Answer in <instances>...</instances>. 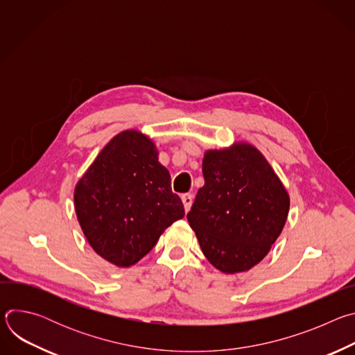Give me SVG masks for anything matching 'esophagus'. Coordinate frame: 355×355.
<instances>
[{
    "instance_id": "1",
    "label": "esophagus",
    "mask_w": 355,
    "mask_h": 355,
    "mask_svg": "<svg viewBox=\"0 0 355 355\" xmlns=\"http://www.w3.org/2000/svg\"><path fill=\"white\" fill-rule=\"evenodd\" d=\"M181 199H182V204H184V208H185V212H188L191 209V205H192V200H193V196L191 193H182L181 195Z\"/></svg>"
}]
</instances>
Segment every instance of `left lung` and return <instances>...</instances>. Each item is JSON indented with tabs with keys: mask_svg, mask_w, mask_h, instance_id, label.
<instances>
[{
	"mask_svg": "<svg viewBox=\"0 0 355 355\" xmlns=\"http://www.w3.org/2000/svg\"><path fill=\"white\" fill-rule=\"evenodd\" d=\"M205 184L187 215L208 261L225 274L259 264L281 234L289 195L261 151L247 141L207 150Z\"/></svg>",
	"mask_w": 355,
	"mask_h": 355,
	"instance_id": "8db88e82",
	"label": "left lung"
}]
</instances>
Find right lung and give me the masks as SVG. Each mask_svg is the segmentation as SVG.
<instances>
[{"label":"right lung","mask_w":355,"mask_h":355,"mask_svg":"<svg viewBox=\"0 0 355 355\" xmlns=\"http://www.w3.org/2000/svg\"><path fill=\"white\" fill-rule=\"evenodd\" d=\"M74 208L92 250L122 268L143 259L184 218L155 141L135 129L118 133L99 151L76 184Z\"/></svg>","instance_id":"obj_1"}]
</instances>
